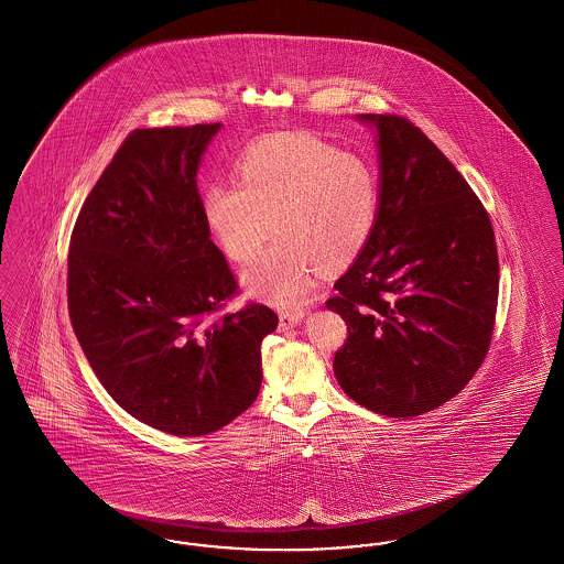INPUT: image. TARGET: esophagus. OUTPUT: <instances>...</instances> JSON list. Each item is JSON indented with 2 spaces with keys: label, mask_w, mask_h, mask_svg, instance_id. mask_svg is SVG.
Here are the masks:
<instances>
[{
  "label": "esophagus",
  "mask_w": 564,
  "mask_h": 564,
  "mask_svg": "<svg viewBox=\"0 0 564 564\" xmlns=\"http://www.w3.org/2000/svg\"><path fill=\"white\" fill-rule=\"evenodd\" d=\"M302 317H304V308H300V306L285 308V311L279 313V325H281L283 329H290V327H294L295 323L300 322Z\"/></svg>",
  "instance_id": "esophagus-1"
}]
</instances>
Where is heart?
Returning <instances> with one entry per match:
<instances>
[{"label":"heart","instance_id":"b5f03b06","mask_svg":"<svg viewBox=\"0 0 564 564\" xmlns=\"http://www.w3.org/2000/svg\"><path fill=\"white\" fill-rule=\"evenodd\" d=\"M237 184H212L203 219L221 251L251 260L247 294L290 304L308 294L319 269L349 267L375 232L380 182L375 164L317 137H270L249 148L235 169Z\"/></svg>","mask_w":564,"mask_h":564}]
</instances>
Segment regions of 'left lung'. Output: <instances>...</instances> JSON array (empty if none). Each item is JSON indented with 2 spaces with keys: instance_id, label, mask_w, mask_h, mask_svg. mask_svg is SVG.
<instances>
[{
  "instance_id": "8db88e82",
  "label": "left lung",
  "mask_w": 564,
  "mask_h": 564,
  "mask_svg": "<svg viewBox=\"0 0 564 564\" xmlns=\"http://www.w3.org/2000/svg\"><path fill=\"white\" fill-rule=\"evenodd\" d=\"M378 133L375 232L325 304L349 329L334 375L376 414L419 416L453 400L490 347L499 258L480 198L419 127L361 113Z\"/></svg>"
}]
</instances>
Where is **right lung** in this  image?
<instances>
[{"instance_id": "right-lung-1", "label": "right lung", "mask_w": 564, "mask_h": 564, "mask_svg": "<svg viewBox=\"0 0 564 564\" xmlns=\"http://www.w3.org/2000/svg\"><path fill=\"white\" fill-rule=\"evenodd\" d=\"M221 124L137 129L86 196L67 256V306L109 395L154 430L196 437L256 402L264 304L215 315L239 292L196 186Z\"/></svg>"}]
</instances>
